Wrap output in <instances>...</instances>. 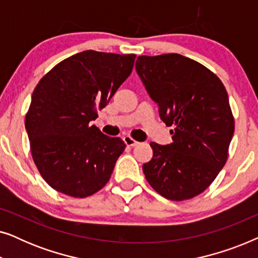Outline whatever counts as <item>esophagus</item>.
<instances>
[{"instance_id":"obj_1","label":"esophagus","mask_w":258,"mask_h":258,"mask_svg":"<svg viewBox=\"0 0 258 258\" xmlns=\"http://www.w3.org/2000/svg\"><path fill=\"white\" fill-rule=\"evenodd\" d=\"M123 141H124V143L128 147H135V146H137V144H139L137 141H135L133 139V137H130V136H124V137H123Z\"/></svg>"}]
</instances>
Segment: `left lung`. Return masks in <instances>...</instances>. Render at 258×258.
I'll return each mask as SVG.
<instances>
[{
    "label": "left lung",
    "instance_id": "left-lung-1",
    "mask_svg": "<svg viewBox=\"0 0 258 258\" xmlns=\"http://www.w3.org/2000/svg\"><path fill=\"white\" fill-rule=\"evenodd\" d=\"M135 67L161 119L174 125L170 144L150 143L147 181L168 200L192 199L227 162L235 130L227 90L213 72L179 54L139 56Z\"/></svg>",
    "mask_w": 258,
    "mask_h": 258
}]
</instances>
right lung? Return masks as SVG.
Listing matches in <instances>:
<instances>
[{
	"label": "right lung",
	"instance_id": "add662e5",
	"mask_svg": "<svg viewBox=\"0 0 258 258\" xmlns=\"http://www.w3.org/2000/svg\"><path fill=\"white\" fill-rule=\"evenodd\" d=\"M135 57L79 52L56 64L34 89L24 125L35 164L52 189L83 199L108 183L125 143L90 121L128 79Z\"/></svg>",
	"mask_w": 258,
	"mask_h": 258
}]
</instances>
